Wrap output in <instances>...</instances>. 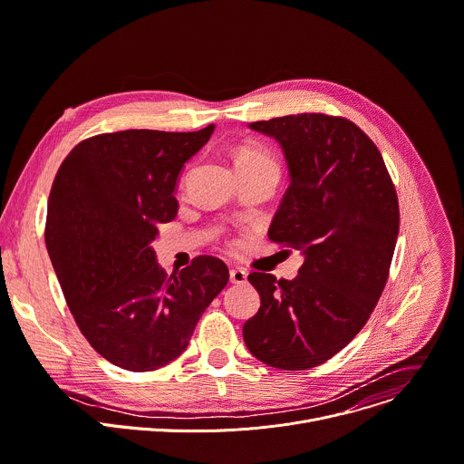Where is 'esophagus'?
<instances>
[{
    "mask_svg": "<svg viewBox=\"0 0 464 464\" xmlns=\"http://www.w3.org/2000/svg\"><path fill=\"white\" fill-rule=\"evenodd\" d=\"M229 279H231V283H235V285H242V283H246V279H247V272H246L244 268H231V270H229Z\"/></svg>",
    "mask_w": 464,
    "mask_h": 464,
    "instance_id": "34e87169",
    "label": "esophagus"
}]
</instances>
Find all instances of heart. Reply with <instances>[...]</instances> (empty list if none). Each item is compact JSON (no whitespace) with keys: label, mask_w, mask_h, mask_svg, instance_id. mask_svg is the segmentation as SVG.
I'll return each mask as SVG.
<instances>
[{"label":"heart","mask_w":464,"mask_h":464,"mask_svg":"<svg viewBox=\"0 0 464 464\" xmlns=\"http://www.w3.org/2000/svg\"><path fill=\"white\" fill-rule=\"evenodd\" d=\"M237 168L244 170V168H265V166H277L274 155L257 142H246L240 144L237 150Z\"/></svg>","instance_id":"heart-1"}]
</instances>
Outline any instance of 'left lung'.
<instances>
[{
    "label": "left lung",
    "mask_w": 464,
    "mask_h": 464,
    "mask_svg": "<svg viewBox=\"0 0 464 464\" xmlns=\"http://www.w3.org/2000/svg\"><path fill=\"white\" fill-rule=\"evenodd\" d=\"M249 128L279 142L290 174L268 237L305 261L292 281L247 276L261 307L242 327L244 343L268 366L307 370L346 348L382 298L398 196L377 146L346 118L304 112Z\"/></svg>",
    "instance_id": "obj_1"
}]
</instances>
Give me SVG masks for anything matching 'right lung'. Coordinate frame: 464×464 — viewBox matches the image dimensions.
<instances>
[{
  "label": "right lung",
  "mask_w": 464,
  "mask_h": 464,
  "mask_svg": "<svg viewBox=\"0 0 464 464\" xmlns=\"http://www.w3.org/2000/svg\"><path fill=\"white\" fill-rule=\"evenodd\" d=\"M215 125L192 133L128 130L79 142L48 199L46 247L70 313L109 362L151 372L178 359L229 281L224 261L199 256L168 276L151 242L178 215L185 162Z\"/></svg>",
  "instance_id": "obj_1"
}]
</instances>
